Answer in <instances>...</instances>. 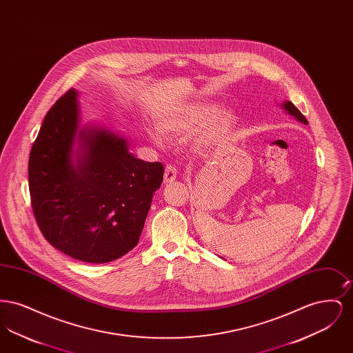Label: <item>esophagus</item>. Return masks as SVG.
<instances>
[{
  "label": "esophagus",
  "instance_id": "34e87169",
  "mask_svg": "<svg viewBox=\"0 0 353 353\" xmlns=\"http://www.w3.org/2000/svg\"><path fill=\"white\" fill-rule=\"evenodd\" d=\"M177 177V169L173 164H168L164 169V183H172Z\"/></svg>",
  "mask_w": 353,
  "mask_h": 353
}]
</instances>
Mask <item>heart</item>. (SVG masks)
I'll return each instance as SVG.
<instances>
[{
  "mask_svg": "<svg viewBox=\"0 0 353 353\" xmlns=\"http://www.w3.org/2000/svg\"><path fill=\"white\" fill-rule=\"evenodd\" d=\"M217 114V107L210 104H200L193 105L188 108L183 114L174 115V117H167L160 120V128L161 131L172 137H188L190 134L199 131L203 125L209 124ZM234 124V118L230 114H223L216 121L209 130V137L210 139H219L223 134H228L230 128ZM148 134L152 140L161 145L164 143V137L157 130H150Z\"/></svg>",
  "mask_w": 353,
  "mask_h": 353,
  "instance_id": "obj_1",
  "label": "heart"
}]
</instances>
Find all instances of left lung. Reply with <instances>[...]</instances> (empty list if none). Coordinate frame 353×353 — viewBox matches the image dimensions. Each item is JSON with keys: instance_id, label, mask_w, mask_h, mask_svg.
Instances as JSON below:
<instances>
[{"instance_id": "left-lung-1", "label": "left lung", "mask_w": 353, "mask_h": 353, "mask_svg": "<svg viewBox=\"0 0 353 353\" xmlns=\"http://www.w3.org/2000/svg\"><path fill=\"white\" fill-rule=\"evenodd\" d=\"M283 107H285V111L290 114V115H292V117H295V118L298 119L299 121H302L303 124H308V121H307V119L303 117L302 112L291 103V101H285V104H283Z\"/></svg>"}]
</instances>
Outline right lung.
Returning a JSON list of instances; mask_svg holds the SVG:
<instances>
[{"mask_svg":"<svg viewBox=\"0 0 353 353\" xmlns=\"http://www.w3.org/2000/svg\"><path fill=\"white\" fill-rule=\"evenodd\" d=\"M77 95L66 91L41 125L29 157L30 200L51 246L85 263H107L137 245L164 167L136 159L125 140L99 128L79 132L84 151L74 165Z\"/></svg>","mask_w":353,"mask_h":353,"instance_id":"obj_1","label":"right lung"}]
</instances>
